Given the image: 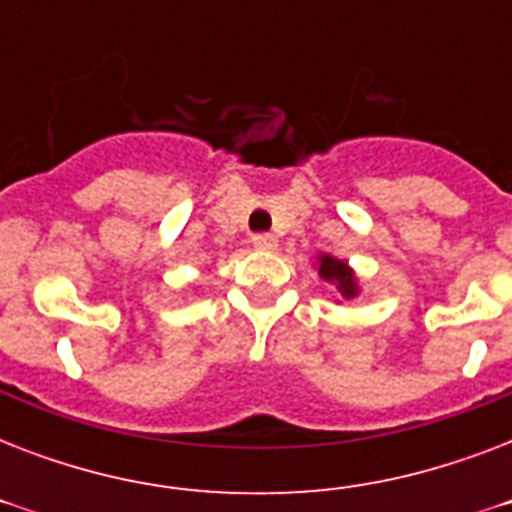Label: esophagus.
<instances>
[{"label":"esophagus","mask_w":512,"mask_h":512,"mask_svg":"<svg viewBox=\"0 0 512 512\" xmlns=\"http://www.w3.org/2000/svg\"><path fill=\"white\" fill-rule=\"evenodd\" d=\"M252 244H255V249H260V252H273V249L279 247V239H276L273 233H255V236H252Z\"/></svg>","instance_id":"esophagus-1"}]
</instances>
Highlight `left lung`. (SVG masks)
I'll list each match as a JSON object with an SVG mask.
<instances>
[{
  "label": "left lung",
  "mask_w": 512,
  "mask_h": 512,
  "mask_svg": "<svg viewBox=\"0 0 512 512\" xmlns=\"http://www.w3.org/2000/svg\"><path fill=\"white\" fill-rule=\"evenodd\" d=\"M319 276L324 281H335L337 284V292L342 297H353L356 295V281H353V273L348 271V265L335 260V257L329 255H321V263H319Z\"/></svg>",
  "instance_id": "1"
}]
</instances>
